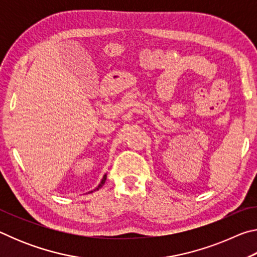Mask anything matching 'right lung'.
I'll list each match as a JSON object with an SVG mask.
<instances>
[{
  "label": "right lung",
  "instance_id": "right-lung-1",
  "mask_svg": "<svg viewBox=\"0 0 257 257\" xmlns=\"http://www.w3.org/2000/svg\"><path fill=\"white\" fill-rule=\"evenodd\" d=\"M105 180H106V175L103 177V179H102V181H101V184H99V185H98V187H97V188H96V189H95V190H97V189H99V188H101V187H102V186L104 185V182H105Z\"/></svg>",
  "mask_w": 257,
  "mask_h": 257
}]
</instances>
